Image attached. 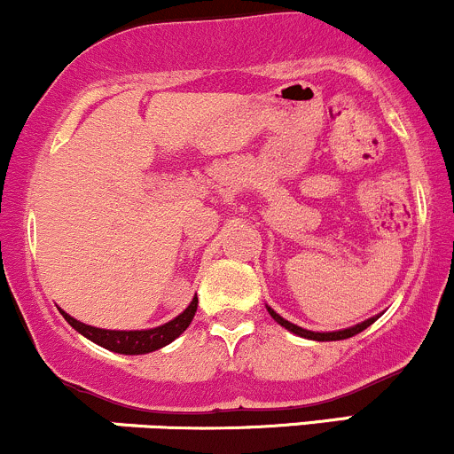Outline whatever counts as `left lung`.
I'll return each instance as SVG.
<instances>
[{"label":"left lung","mask_w":454,"mask_h":454,"mask_svg":"<svg viewBox=\"0 0 454 454\" xmlns=\"http://www.w3.org/2000/svg\"><path fill=\"white\" fill-rule=\"evenodd\" d=\"M268 314H270L272 318H275V323H279L281 326H286V329L292 331V333L301 335V338H307V340H316V342H333V340L353 338V335L362 333L364 329H368V326L379 318V316H374V318H368V320H364V323H359V325H355V326H348V329L329 331V333H318V331H307V329H303V326H296V325L287 323V320L281 318V316L277 314V311L272 309V307H268Z\"/></svg>","instance_id":"1"}]
</instances>
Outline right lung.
<instances>
[{
  "instance_id": "obj_1",
  "label": "right lung",
  "mask_w": 454,
  "mask_h": 454,
  "mask_svg": "<svg viewBox=\"0 0 454 454\" xmlns=\"http://www.w3.org/2000/svg\"><path fill=\"white\" fill-rule=\"evenodd\" d=\"M197 303L199 299L194 296L190 301V305L177 318H173L170 323L155 326V329H145V331H110V329H99V326H90L75 320L73 316L67 314V311L60 309V314L65 316V320L69 323L73 329L80 331L84 338H89L90 342L104 346V348L112 350V353H121V355H145L151 353V350H158L162 346H167L173 342L175 338L184 333L188 329V325L192 323L194 311H197Z\"/></svg>"
}]
</instances>
